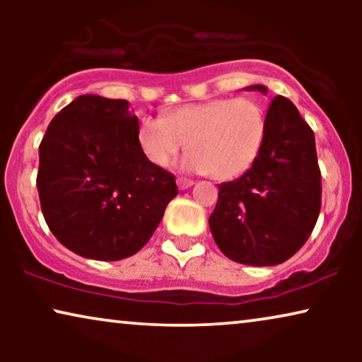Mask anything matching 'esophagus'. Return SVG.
I'll list each match as a JSON object with an SVG mask.
<instances>
[{
  "mask_svg": "<svg viewBox=\"0 0 362 362\" xmlns=\"http://www.w3.org/2000/svg\"><path fill=\"white\" fill-rule=\"evenodd\" d=\"M176 182H177V187H180V189H187V187H191L192 185H194V181L187 180V177H177Z\"/></svg>",
  "mask_w": 362,
  "mask_h": 362,
  "instance_id": "1",
  "label": "esophagus"
}]
</instances>
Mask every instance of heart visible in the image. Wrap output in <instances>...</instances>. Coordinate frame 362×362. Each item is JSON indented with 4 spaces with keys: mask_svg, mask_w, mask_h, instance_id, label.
Listing matches in <instances>:
<instances>
[{
    "mask_svg": "<svg viewBox=\"0 0 362 362\" xmlns=\"http://www.w3.org/2000/svg\"><path fill=\"white\" fill-rule=\"evenodd\" d=\"M265 136L267 110L250 97L182 105L165 118H143L138 128L143 155L155 166L171 165L187 143L182 168L221 181L249 170Z\"/></svg>",
    "mask_w": 362,
    "mask_h": 362,
    "instance_id": "1",
    "label": "heart"
}]
</instances>
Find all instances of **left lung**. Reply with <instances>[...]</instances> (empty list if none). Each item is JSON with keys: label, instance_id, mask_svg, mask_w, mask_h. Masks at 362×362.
<instances>
[{"label": "left lung", "instance_id": "8db88e82", "mask_svg": "<svg viewBox=\"0 0 362 362\" xmlns=\"http://www.w3.org/2000/svg\"><path fill=\"white\" fill-rule=\"evenodd\" d=\"M247 90L267 93V87ZM320 209L321 173L313 130L288 98L276 95L267 110L260 155L239 180L219 185L209 217L212 237L230 260L279 265L308 240Z\"/></svg>", "mask_w": 362, "mask_h": 362}]
</instances>
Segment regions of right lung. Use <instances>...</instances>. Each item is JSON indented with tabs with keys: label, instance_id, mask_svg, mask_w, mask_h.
<instances>
[{
	"label": "right lung",
	"instance_id": "right-lung-1",
	"mask_svg": "<svg viewBox=\"0 0 362 362\" xmlns=\"http://www.w3.org/2000/svg\"><path fill=\"white\" fill-rule=\"evenodd\" d=\"M36 185L56 239L103 262L136 254L177 194L176 177L143 155L128 102L88 93L49 123Z\"/></svg>",
	"mask_w": 362,
	"mask_h": 362
}]
</instances>
